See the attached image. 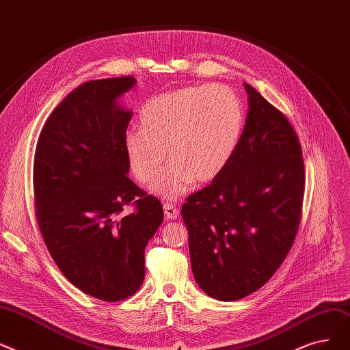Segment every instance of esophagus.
I'll use <instances>...</instances> for the list:
<instances>
[{
  "label": "esophagus",
  "mask_w": 350,
  "mask_h": 350,
  "mask_svg": "<svg viewBox=\"0 0 350 350\" xmlns=\"http://www.w3.org/2000/svg\"><path fill=\"white\" fill-rule=\"evenodd\" d=\"M163 213H165L166 219H176L179 216V209L174 204L165 202L163 204Z\"/></svg>",
  "instance_id": "34e87169"
}]
</instances>
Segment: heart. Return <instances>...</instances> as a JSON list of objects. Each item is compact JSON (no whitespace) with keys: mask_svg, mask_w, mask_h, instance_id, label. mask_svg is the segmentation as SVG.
I'll use <instances>...</instances> for the list:
<instances>
[{"mask_svg":"<svg viewBox=\"0 0 350 350\" xmlns=\"http://www.w3.org/2000/svg\"><path fill=\"white\" fill-rule=\"evenodd\" d=\"M139 121L141 128L124 134L131 171L149 184L168 155L171 162L157 174L152 192L174 199L225 171L242 138L245 109L226 85H189L149 98Z\"/></svg>","mask_w":350,"mask_h":350,"instance_id":"b5f03b06","label":"heart"}]
</instances>
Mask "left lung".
<instances>
[{
    "label": "left lung",
    "mask_w": 350,
    "mask_h": 350,
    "mask_svg": "<svg viewBox=\"0 0 350 350\" xmlns=\"http://www.w3.org/2000/svg\"><path fill=\"white\" fill-rule=\"evenodd\" d=\"M235 155L211 185L188 196L193 278L208 296L238 301L268 282L293 245L302 212V148L286 116L249 84Z\"/></svg>",
    "instance_id": "8db88e82"
}]
</instances>
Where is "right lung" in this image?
Returning <instances> with one entry per match:
<instances>
[{
  "mask_svg": "<svg viewBox=\"0 0 350 350\" xmlns=\"http://www.w3.org/2000/svg\"><path fill=\"white\" fill-rule=\"evenodd\" d=\"M134 77L88 81L46 120L34 158L36 216L54 262L74 286L105 302L134 295L162 204L128 178L124 134L132 112L118 99ZM125 206H134L124 214Z\"/></svg>",
  "mask_w": 350,
  "mask_h": 350,
  "instance_id": "right-lung-1",
  "label": "right lung"
}]
</instances>
